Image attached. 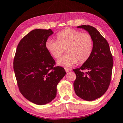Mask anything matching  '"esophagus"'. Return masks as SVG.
I'll return each mask as SVG.
<instances>
[{
	"label": "esophagus",
	"mask_w": 123,
	"mask_h": 123,
	"mask_svg": "<svg viewBox=\"0 0 123 123\" xmlns=\"http://www.w3.org/2000/svg\"><path fill=\"white\" fill-rule=\"evenodd\" d=\"M64 69H65V71H66L67 73L69 72V71H70V70H71L70 69H69V68H64Z\"/></svg>",
	"instance_id": "1"
}]
</instances>
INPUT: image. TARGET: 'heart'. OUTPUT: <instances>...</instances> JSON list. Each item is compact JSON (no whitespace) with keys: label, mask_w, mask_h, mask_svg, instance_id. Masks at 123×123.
<instances>
[{"label":"heart","mask_w":123,"mask_h":123,"mask_svg":"<svg viewBox=\"0 0 123 123\" xmlns=\"http://www.w3.org/2000/svg\"><path fill=\"white\" fill-rule=\"evenodd\" d=\"M45 48L56 59L61 56L67 50L68 54L57 61L59 66L69 67L77 61L84 63L90 57L93 50V39L91 35L72 29H66L56 35V41L49 39L45 42Z\"/></svg>","instance_id":"obj_1"}]
</instances>
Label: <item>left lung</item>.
Masks as SVG:
<instances>
[{
    "mask_svg": "<svg viewBox=\"0 0 123 123\" xmlns=\"http://www.w3.org/2000/svg\"><path fill=\"white\" fill-rule=\"evenodd\" d=\"M88 31L93 39L92 53L81 67L73 70L76 78L74 88L79 97L92 101L101 97L111 82L113 61L107 41L93 26L83 25L77 27ZM87 70L84 72L83 70Z\"/></svg>",
    "mask_w": 123,
    "mask_h": 123,
    "instance_id": "left-lung-1",
    "label": "left lung"
}]
</instances>
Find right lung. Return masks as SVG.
Segmentation results:
<instances>
[{
    "label": "right lung",
    "mask_w": 123,
    "mask_h": 123,
    "mask_svg": "<svg viewBox=\"0 0 123 123\" xmlns=\"http://www.w3.org/2000/svg\"><path fill=\"white\" fill-rule=\"evenodd\" d=\"M53 33L51 29L32 30L19 42L13 60L20 93L39 105L55 98L57 85L66 74L63 67H54L55 60L45 48V42Z\"/></svg>",
    "instance_id": "right-lung-1"
}]
</instances>
